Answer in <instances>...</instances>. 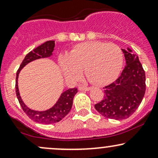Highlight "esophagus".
Masks as SVG:
<instances>
[{"mask_svg": "<svg viewBox=\"0 0 158 158\" xmlns=\"http://www.w3.org/2000/svg\"><path fill=\"white\" fill-rule=\"evenodd\" d=\"M91 88L90 87H84V86H79V90H84V91H88L90 90Z\"/></svg>", "mask_w": 158, "mask_h": 158, "instance_id": "obj_1", "label": "esophagus"}]
</instances>
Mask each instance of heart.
I'll use <instances>...</instances> for the list:
<instances>
[{"mask_svg": "<svg viewBox=\"0 0 158 158\" xmlns=\"http://www.w3.org/2000/svg\"><path fill=\"white\" fill-rule=\"evenodd\" d=\"M123 63V54L115 44L87 41L76 45L68 56H61L59 64L68 79L76 80L82 72L90 81L106 85L119 75Z\"/></svg>", "mask_w": 158, "mask_h": 158, "instance_id": "heart-1", "label": "heart"}]
</instances>
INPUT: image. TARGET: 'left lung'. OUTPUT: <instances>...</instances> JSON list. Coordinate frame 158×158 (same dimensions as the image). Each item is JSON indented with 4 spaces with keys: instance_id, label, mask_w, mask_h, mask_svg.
Wrapping results in <instances>:
<instances>
[{
    "instance_id": "8db88e82",
    "label": "left lung",
    "mask_w": 158,
    "mask_h": 158,
    "mask_svg": "<svg viewBox=\"0 0 158 158\" xmlns=\"http://www.w3.org/2000/svg\"><path fill=\"white\" fill-rule=\"evenodd\" d=\"M126 65L118 79L104 88V98L96 110L108 119H125L137 109L146 92V75L138 56L122 49Z\"/></svg>"
}]
</instances>
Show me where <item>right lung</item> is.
I'll list each match as a JSON object with an SVG mask.
<instances>
[{"mask_svg": "<svg viewBox=\"0 0 158 158\" xmlns=\"http://www.w3.org/2000/svg\"><path fill=\"white\" fill-rule=\"evenodd\" d=\"M54 48H55V41H48L44 44L37 47L25 56L22 63L20 65L19 69L18 70L17 73H16L15 92L21 108L25 112V114L32 120L35 121L36 123H42V124H52V123L59 122L64 118L71 109L72 106H73V97L78 91L77 88H70V89L65 90L61 94L59 99L52 108L48 110H43V111H38V110L30 109L23 103L19 94L18 79H19L20 71L23 67L36 59L50 57L52 55Z\"/></svg>", "mask_w": 158, "mask_h": 158, "instance_id": "right-lung-1", "label": "right lung"}]
</instances>
